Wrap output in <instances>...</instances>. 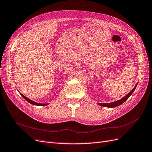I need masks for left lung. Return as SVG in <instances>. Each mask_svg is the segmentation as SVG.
I'll return each instance as SVG.
<instances>
[{
  "label": "left lung",
  "mask_w": 152,
  "mask_h": 152,
  "mask_svg": "<svg viewBox=\"0 0 152 152\" xmlns=\"http://www.w3.org/2000/svg\"><path fill=\"white\" fill-rule=\"evenodd\" d=\"M137 84L136 85L135 87L131 90L130 92H129L126 96H125L124 98L120 99L119 100L115 101V102H112V103H104V104H98V105H99L100 106H102V107H109V108H114V107H117V106H118L121 104H122L123 103H124L127 99L129 98L130 96L133 94V92H134V90H135V88L137 87Z\"/></svg>",
  "instance_id": "1"
}]
</instances>
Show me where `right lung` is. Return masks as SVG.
I'll list each match as a JSON object with an SVG mask.
<instances>
[{
    "label": "right lung",
    "mask_w": 152,
    "mask_h": 152,
    "mask_svg": "<svg viewBox=\"0 0 152 152\" xmlns=\"http://www.w3.org/2000/svg\"><path fill=\"white\" fill-rule=\"evenodd\" d=\"M20 95H22V96L23 97V98L24 99H25L26 100H27L28 103H30V104H32V105H38V106H46V105H48V104H39V103H37V102H34V101H32V100H31L30 99H28L27 97H26V96H24V95H22V94H20Z\"/></svg>",
    "instance_id": "1"
}]
</instances>
